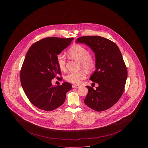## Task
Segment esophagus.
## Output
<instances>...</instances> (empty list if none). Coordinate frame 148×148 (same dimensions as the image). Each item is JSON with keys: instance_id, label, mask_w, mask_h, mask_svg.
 I'll list each match as a JSON object with an SVG mask.
<instances>
[{"instance_id": "34e87169", "label": "esophagus", "mask_w": 148, "mask_h": 148, "mask_svg": "<svg viewBox=\"0 0 148 148\" xmlns=\"http://www.w3.org/2000/svg\"><path fill=\"white\" fill-rule=\"evenodd\" d=\"M79 86H80V85L77 84H73L72 85V87H73V88H79Z\"/></svg>"}]
</instances>
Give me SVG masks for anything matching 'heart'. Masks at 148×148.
<instances>
[{"label": "heart", "mask_w": 148, "mask_h": 148, "mask_svg": "<svg viewBox=\"0 0 148 148\" xmlns=\"http://www.w3.org/2000/svg\"><path fill=\"white\" fill-rule=\"evenodd\" d=\"M69 56L71 59L80 62V68L90 72L94 69L96 65L95 59L90 56L89 51L80 45H75L71 47L68 50ZM56 61L59 69L62 71L66 69V58L63 54H60L56 56ZM86 77L84 71L68 74L66 79L68 82L73 84H79Z\"/></svg>", "instance_id": "1"}]
</instances>
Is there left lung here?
Masks as SVG:
<instances>
[{"instance_id":"obj_1","label":"left lung","mask_w":148,"mask_h":148,"mask_svg":"<svg viewBox=\"0 0 148 148\" xmlns=\"http://www.w3.org/2000/svg\"><path fill=\"white\" fill-rule=\"evenodd\" d=\"M76 42L88 45L95 56L96 70L90 80L99 86L95 90L86 86L88 93L85 104L97 112L107 110L121 98L127 80V66L119 48L112 41L100 36H82Z\"/></svg>"}]
</instances>
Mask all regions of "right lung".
<instances>
[{"label": "right lung", "mask_w": 148, "mask_h": 148, "mask_svg": "<svg viewBox=\"0 0 148 148\" xmlns=\"http://www.w3.org/2000/svg\"><path fill=\"white\" fill-rule=\"evenodd\" d=\"M73 39L44 38L34 43L27 53L21 71V86L29 101L40 109L51 111L62 106L71 89L67 82L53 86L51 80L61 74L56 56Z\"/></svg>", "instance_id": "add662e5"}]
</instances>
